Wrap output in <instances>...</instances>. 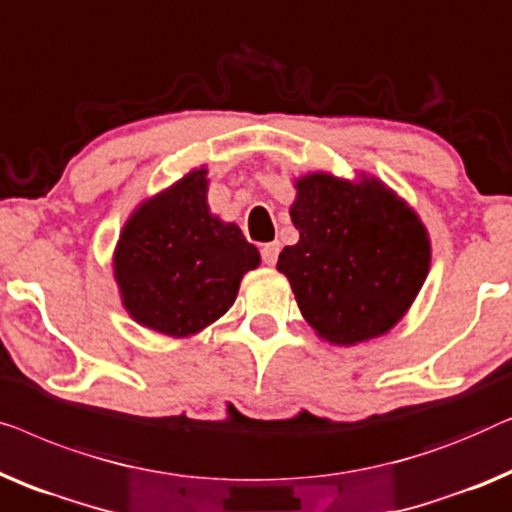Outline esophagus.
Instances as JSON below:
<instances>
[{
  "instance_id": "34e87169",
  "label": "esophagus",
  "mask_w": 512,
  "mask_h": 512,
  "mask_svg": "<svg viewBox=\"0 0 512 512\" xmlns=\"http://www.w3.org/2000/svg\"><path fill=\"white\" fill-rule=\"evenodd\" d=\"M278 253H280L278 243H264V246H262V259H264V264H269V266L276 264V262H278Z\"/></svg>"
}]
</instances>
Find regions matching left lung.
I'll return each mask as SVG.
<instances>
[{
	"mask_svg": "<svg viewBox=\"0 0 512 512\" xmlns=\"http://www.w3.org/2000/svg\"><path fill=\"white\" fill-rule=\"evenodd\" d=\"M292 225L276 269L322 341L357 345L403 320L431 266L427 227L406 199L369 174L294 178Z\"/></svg>",
	"mask_w": 512,
	"mask_h": 512,
	"instance_id": "8db88e82",
	"label": "left lung"
}]
</instances>
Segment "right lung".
Returning a JSON list of instances; mask_svg holds the SVG:
<instances>
[{"mask_svg": "<svg viewBox=\"0 0 512 512\" xmlns=\"http://www.w3.org/2000/svg\"><path fill=\"white\" fill-rule=\"evenodd\" d=\"M259 262L241 227L211 213L208 169L199 167L129 213L113 248V280L136 325L187 338L232 308Z\"/></svg>", "mask_w": 512, "mask_h": 512, "instance_id": "add662e5", "label": "right lung"}]
</instances>
